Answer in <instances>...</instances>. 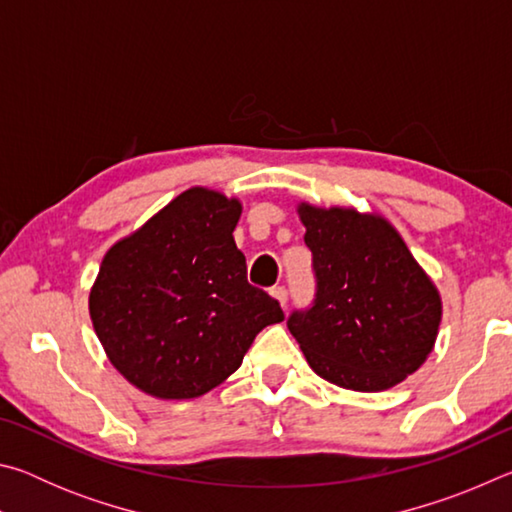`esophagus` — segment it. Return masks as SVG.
<instances>
[{
	"label": "esophagus",
	"mask_w": 512,
	"mask_h": 512,
	"mask_svg": "<svg viewBox=\"0 0 512 512\" xmlns=\"http://www.w3.org/2000/svg\"><path fill=\"white\" fill-rule=\"evenodd\" d=\"M271 296H273L277 302H280L282 309L287 307V302H289V291H287V287H273V289H271Z\"/></svg>",
	"instance_id": "1"
}]
</instances>
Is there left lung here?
<instances>
[{
  "mask_svg": "<svg viewBox=\"0 0 512 512\" xmlns=\"http://www.w3.org/2000/svg\"><path fill=\"white\" fill-rule=\"evenodd\" d=\"M316 289L287 325L309 366L341 388L386 391L433 348L440 298L384 219L300 205Z\"/></svg>",
  "mask_w": 512,
  "mask_h": 512,
  "instance_id": "obj_1",
  "label": "left lung"
}]
</instances>
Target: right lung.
<instances>
[{
    "label": "right lung",
    "mask_w": 512,
    "mask_h": 512,
    "mask_svg": "<svg viewBox=\"0 0 512 512\" xmlns=\"http://www.w3.org/2000/svg\"><path fill=\"white\" fill-rule=\"evenodd\" d=\"M239 201L187 189L103 257L90 291L99 341L121 375L162 400L198 397L235 372L280 302L248 284L232 232Z\"/></svg>",
    "instance_id": "1"
}]
</instances>
